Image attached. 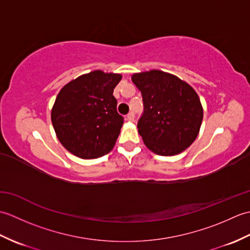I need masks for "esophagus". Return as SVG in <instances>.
<instances>
[{
    "label": "esophagus",
    "mask_w": 250,
    "mask_h": 250,
    "mask_svg": "<svg viewBox=\"0 0 250 250\" xmlns=\"http://www.w3.org/2000/svg\"><path fill=\"white\" fill-rule=\"evenodd\" d=\"M125 118L128 121H133L134 120V113H133V111H130V113L126 115Z\"/></svg>",
    "instance_id": "obj_1"
}]
</instances>
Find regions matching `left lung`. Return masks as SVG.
Wrapping results in <instances>:
<instances>
[{"label":"left lung","instance_id":"8db88e82","mask_svg":"<svg viewBox=\"0 0 250 250\" xmlns=\"http://www.w3.org/2000/svg\"><path fill=\"white\" fill-rule=\"evenodd\" d=\"M132 82L142 92L144 104L137 129L145 145L157 155L174 156L192 144L203 119L193 88L158 70L134 74Z\"/></svg>","mask_w":250,"mask_h":250}]
</instances>
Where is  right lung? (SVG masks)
<instances>
[{"mask_svg": "<svg viewBox=\"0 0 250 250\" xmlns=\"http://www.w3.org/2000/svg\"><path fill=\"white\" fill-rule=\"evenodd\" d=\"M119 74L93 71L63 87L51 110L58 140L73 155L94 159L109 152L124 125L113 95Z\"/></svg>", "mask_w": 250, "mask_h": 250, "instance_id": "right-lung-1", "label": "right lung"}]
</instances>
